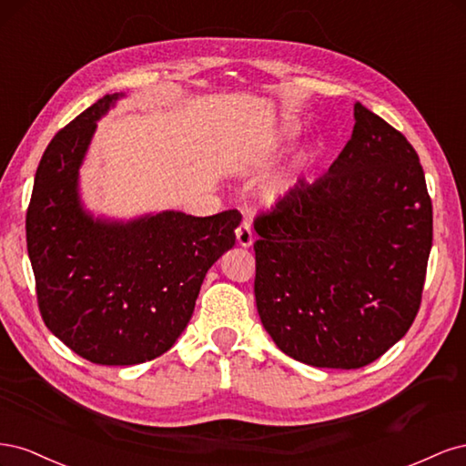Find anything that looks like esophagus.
Listing matches in <instances>:
<instances>
[{"label": "esophagus", "instance_id": "34e87169", "mask_svg": "<svg viewBox=\"0 0 466 466\" xmlns=\"http://www.w3.org/2000/svg\"><path fill=\"white\" fill-rule=\"evenodd\" d=\"M237 243H238V247H243V248H248L252 245V229H250L248 221H243L241 225H238Z\"/></svg>", "mask_w": 466, "mask_h": 466}]
</instances>
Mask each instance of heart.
Instances as JSON below:
<instances>
[{"instance_id": "heart-1", "label": "heart", "mask_w": 466, "mask_h": 466, "mask_svg": "<svg viewBox=\"0 0 466 466\" xmlns=\"http://www.w3.org/2000/svg\"><path fill=\"white\" fill-rule=\"evenodd\" d=\"M298 137V128L293 124H281L276 132H272L268 137H264L260 144H257L255 147H250L245 155H241V167L243 168H252L262 165L274 151H278L281 146L291 142V139ZM305 157H299L298 163L293 167H289L288 171H284L281 175H278L274 180L268 182L262 192V198L268 204H274L278 200L288 196L295 187L299 185V173L303 167Z\"/></svg>"}]
</instances>
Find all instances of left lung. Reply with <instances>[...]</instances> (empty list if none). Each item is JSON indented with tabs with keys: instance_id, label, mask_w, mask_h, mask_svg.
I'll return each mask as SVG.
<instances>
[{
	"instance_id": "left-lung-1",
	"label": "left lung",
	"mask_w": 466,
	"mask_h": 466,
	"mask_svg": "<svg viewBox=\"0 0 466 466\" xmlns=\"http://www.w3.org/2000/svg\"><path fill=\"white\" fill-rule=\"evenodd\" d=\"M354 132L315 182L255 221L257 309L289 358L358 370L412 327L431 250L424 168L408 139L361 103Z\"/></svg>"
}]
</instances>
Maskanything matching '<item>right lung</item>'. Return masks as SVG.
Wrapping results in <instances>:
<instances>
[{
  "mask_svg": "<svg viewBox=\"0 0 466 466\" xmlns=\"http://www.w3.org/2000/svg\"><path fill=\"white\" fill-rule=\"evenodd\" d=\"M122 96L98 98L54 136L26 211L40 315L69 350L98 365H136L171 350L206 272L233 248L241 223L237 209L209 218L165 209L124 221L83 206L79 168L96 122Z\"/></svg>",
  "mask_w": 466,
  "mask_h": 466,
  "instance_id": "add662e5",
  "label": "right lung"
}]
</instances>
